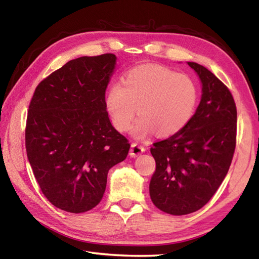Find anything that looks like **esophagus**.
Returning <instances> with one entry per match:
<instances>
[{"label": "esophagus", "mask_w": 259, "mask_h": 259, "mask_svg": "<svg viewBox=\"0 0 259 259\" xmlns=\"http://www.w3.org/2000/svg\"><path fill=\"white\" fill-rule=\"evenodd\" d=\"M145 152V147L142 146V145H138V144L133 143L131 144V148H130V156L133 157H137L139 154H142V153Z\"/></svg>", "instance_id": "esophagus-1"}]
</instances>
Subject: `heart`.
<instances>
[{"label": "heart", "instance_id": "b5f03b06", "mask_svg": "<svg viewBox=\"0 0 259 259\" xmlns=\"http://www.w3.org/2000/svg\"><path fill=\"white\" fill-rule=\"evenodd\" d=\"M198 87L190 76L151 65L129 71L121 83H113L105 95V107L115 128L130 129L136 111L140 119L133 129L135 138L156 133L166 138L190 123L198 105Z\"/></svg>", "mask_w": 259, "mask_h": 259}]
</instances>
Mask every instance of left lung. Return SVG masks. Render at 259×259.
<instances>
[{
  "mask_svg": "<svg viewBox=\"0 0 259 259\" xmlns=\"http://www.w3.org/2000/svg\"><path fill=\"white\" fill-rule=\"evenodd\" d=\"M202 84L194 115L177 135L153 144L156 169L150 195L156 208L182 216L212 198L233 159L236 107L227 87L202 65L188 61Z\"/></svg>",
  "mask_w": 259,
  "mask_h": 259,
  "instance_id": "8db88e82",
  "label": "left lung"
}]
</instances>
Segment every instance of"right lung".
Masks as SVG:
<instances>
[{"mask_svg": "<svg viewBox=\"0 0 259 259\" xmlns=\"http://www.w3.org/2000/svg\"><path fill=\"white\" fill-rule=\"evenodd\" d=\"M116 57H80L46 77L30 100L25 142L46 198L65 211L91 210L103 199L108 170L130 144L112 125L105 91Z\"/></svg>", "mask_w": 259, "mask_h": 259, "instance_id": "1", "label": "right lung"}]
</instances>
